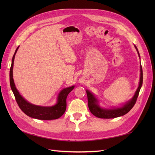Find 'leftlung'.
Here are the masks:
<instances>
[{
  "label": "left lung",
  "mask_w": 155,
  "mask_h": 155,
  "mask_svg": "<svg viewBox=\"0 0 155 155\" xmlns=\"http://www.w3.org/2000/svg\"><path fill=\"white\" fill-rule=\"evenodd\" d=\"M135 48L137 49L138 55L140 57V54L137 48V46L134 45ZM143 83V72H142V65H140V83L133 97L127 103H126L123 107H118V108H112V109H104L101 108L99 105H98V101L94 96L92 93L90 91L87 90V94L88 98V106L89 108L91 113L97 117L99 118H105V119H109V118H114L117 117H120L126 114L129 112L131 109L134 107L136 104V101L138 98L139 92L140 91Z\"/></svg>",
  "instance_id": "1"
}]
</instances>
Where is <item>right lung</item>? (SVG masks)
I'll return each mask as SVG.
<instances>
[{
	"mask_svg": "<svg viewBox=\"0 0 155 155\" xmlns=\"http://www.w3.org/2000/svg\"><path fill=\"white\" fill-rule=\"evenodd\" d=\"M18 47L19 46H18L15 51V54H14L13 56L10 71V87L13 92V94L15 96V100L18 107H19L21 110L25 114L33 118L43 120H51L60 118L64 113L65 110H66L67 97L68 95V94L74 89V85L63 89L59 92L58 95L57 104L53 106H39L31 104L30 103L28 102L24 97L21 96L19 92L17 90L13 78V67L14 59H15V56Z\"/></svg>",
	"mask_w": 155,
	"mask_h": 155,
	"instance_id": "add662e5",
	"label": "right lung"
}]
</instances>
